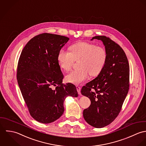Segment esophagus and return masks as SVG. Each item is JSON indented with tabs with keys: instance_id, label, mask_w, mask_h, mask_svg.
Segmentation results:
<instances>
[{
	"instance_id": "obj_1",
	"label": "esophagus",
	"mask_w": 146,
	"mask_h": 146,
	"mask_svg": "<svg viewBox=\"0 0 146 146\" xmlns=\"http://www.w3.org/2000/svg\"><path fill=\"white\" fill-rule=\"evenodd\" d=\"M76 88H77V90L78 94L79 95H81V88H80V86H77Z\"/></svg>"
}]
</instances>
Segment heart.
Here are the masks:
<instances>
[{"instance_id": "obj_1", "label": "heart", "mask_w": 146, "mask_h": 146, "mask_svg": "<svg viewBox=\"0 0 146 146\" xmlns=\"http://www.w3.org/2000/svg\"><path fill=\"white\" fill-rule=\"evenodd\" d=\"M69 51L61 49L58 54V61L62 69L68 71L74 61L79 60V69L70 72L65 77L67 82L74 85H79L86 80L88 74L92 77L99 74L107 61L106 50L92 43L78 42L72 45Z\"/></svg>"}]
</instances>
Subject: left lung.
<instances>
[{"label":"left lung","mask_w":146,"mask_h":146,"mask_svg":"<svg viewBox=\"0 0 146 146\" xmlns=\"http://www.w3.org/2000/svg\"><path fill=\"white\" fill-rule=\"evenodd\" d=\"M94 39L103 42L107 58L98 77L82 88L81 94L91 100L83 116L89 125L101 128L112 122L121 111L129 89V64L123 49L109 37Z\"/></svg>","instance_id":"obj_1"}]
</instances>
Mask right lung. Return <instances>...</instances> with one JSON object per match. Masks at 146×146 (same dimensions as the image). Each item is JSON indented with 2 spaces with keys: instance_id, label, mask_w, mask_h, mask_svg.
Masks as SVG:
<instances>
[{
  "instance_id": "1",
  "label": "right lung",
  "mask_w": 146,
  "mask_h": 146,
  "mask_svg": "<svg viewBox=\"0 0 146 146\" xmlns=\"http://www.w3.org/2000/svg\"><path fill=\"white\" fill-rule=\"evenodd\" d=\"M69 38L42 33L31 38L18 61L17 79L30 115L36 121L49 123L63 114L65 99L77 97L76 86L62 84L64 76L58 61V51ZM52 86H56L55 90Z\"/></svg>"
}]
</instances>
